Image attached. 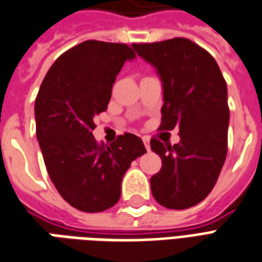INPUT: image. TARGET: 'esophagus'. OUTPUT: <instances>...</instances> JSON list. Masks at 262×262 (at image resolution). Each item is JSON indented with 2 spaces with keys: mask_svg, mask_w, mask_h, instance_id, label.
Here are the masks:
<instances>
[{
  "mask_svg": "<svg viewBox=\"0 0 262 262\" xmlns=\"http://www.w3.org/2000/svg\"><path fill=\"white\" fill-rule=\"evenodd\" d=\"M142 141H144V145H145V148L149 151L151 149V146H149V138L148 137H142Z\"/></svg>",
  "mask_w": 262,
  "mask_h": 262,
  "instance_id": "34e87169",
  "label": "esophagus"
}]
</instances>
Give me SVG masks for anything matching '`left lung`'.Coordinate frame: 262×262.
I'll return each instance as SVG.
<instances>
[{
  "label": "left lung",
  "mask_w": 262,
  "mask_h": 262,
  "mask_svg": "<svg viewBox=\"0 0 262 262\" xmlns=\"http://www.w3.org/2000/svg\"><path fill=\"white\" fill-rule=\"evenodd\" d=\"M133 49L155 68L162 83L159 128L179 127L181 137L173 146L151 140V149L162 159L151 178L152 196L168 209H189L210 193L226 161L227 84L210 53L189 39L134 43Z\"/></svg>",
  "instance_id": "obj_1"
}]
</instances>
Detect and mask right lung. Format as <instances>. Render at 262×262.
Segmentation results:
<instances>
[{"instance_id":"1","label":"right lung","mask_w":262,"mask_h":262,"mask_svg":"<svg viewBox=\"0 0 262 262\" xmlns=\"http://www.w3.org/2000/svg\"><path fill=\"white\" fill-rule=\"evenodd\" d=\"M135 53L124 43L86 40L57 57L35 100L36 138L51 181L76 209L96 213L121 196L131 162L146 152L134 134L98 145L93 118L107 110L122 64Z\"/></svg>"}]
</instances>
